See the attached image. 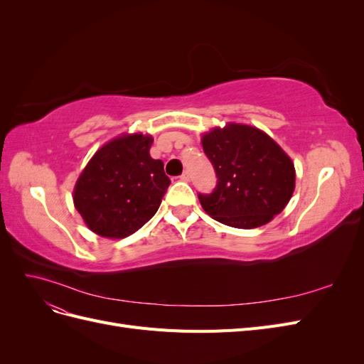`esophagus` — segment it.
<instances>
[{"label":"esophagus","instance_id":"34e87169","mask_svg":"<svg viewBox=\"0 0 364 364\" xmlns=\"http://www.w3.org/2000/svg\"><path fill=\"white\" fill-rule=\"evenodd\" d=\"M181 181H183V182H190V173H188V171H183V173L181 174Z\"/></svg>","mask_w":364,"mask_h":364}]
</instances>
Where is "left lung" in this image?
<instances>
[{"instance_id":"left-lung-1","label":"left lung","mask_w":364,"mask_h":364,"mask_svg":"<svg viewBox=\"0 0 364 364\" xmlns=\"http://www.w3.org/2000/svg\"><path fill=\"white\" fill-rule=\"evenodd\" d=\"M202 146L217 185L211 194H199V200L217 222L253 229L287 206L294 191V165L262 130L229 123L205 134Z\"/></svg>"}]
</instances>
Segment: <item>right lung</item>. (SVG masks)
I'll use <instances>...</instances> for the list:
<instances>
[{
    "label": "right lung",
    "instance_id": "1",
    "mask_svg": "<svg viewBox=\"0 0 364 364\" xmlns=\"http://www.w3.org/2000/svg\"><path fill=\"white\" fill-rule=\"evenodd\" d=\"M150 135H121L87 162L74 186V206L97 235L124 238L156 214L170 179L150 156Z\"/></svg>",
    "mask_w": 364,
    "mask_h": 364
}]
</instances>
